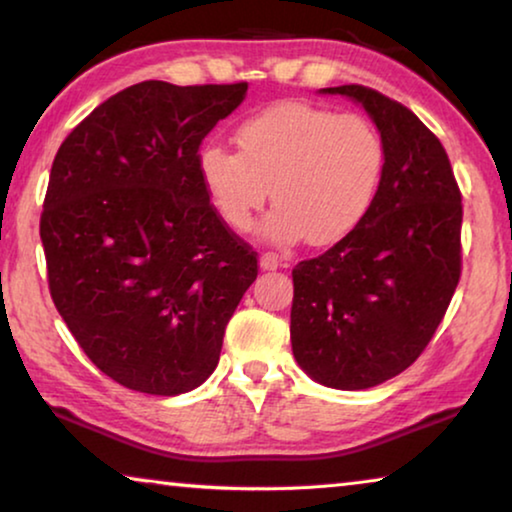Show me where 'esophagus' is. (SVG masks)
Instances as JSON below:
<instances>
[{
	"label": "esophagus",
	"mask_w": 512,
	"mask_h": 512,
	"mask_svg": "<svg viewBox=\"0 0 512 512\" xmlns=\"http://www.w3.org/2000/svg\"><path fill=\"white\" fill-rule=\"evenodd\" d=\"M261 268L277 270V268H281V258L277 254H272V251H265V254H261Z\"/></svg>",
	"instance_id": "1"
}]
</instances>
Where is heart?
I'll return each instance as SVG.
<instances>
[{"instance_id": "1", "label": "heart", "mask_w": 512, "mask_h": 512, "mask_svg": "<svg viewBox=\"0 0 512 512\" xmlns=\"http://www.w3.org/2000/svg\"><path fill=\"white\" fill-rule=\"evenodd\" d=\"M238 152L210 143L198 152V175L221 221L249 231L256 212L277 205L263 238L330 247L351 235L379 196L385 145L365 117L286 101L235 129Z\"/></svg>"}]
</instances>
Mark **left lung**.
<instances>
[{"label":"left lung","instance_id":"1","mask_svg":"<svg viewBox=\"0 0 512 512\" xmlns=\"http://www.w3.org/2000/svg\"><path fill=\"white\" fill-rule=\"evenodd\" d=\"M351 96L385 145L372 212L348 238L293 268L291 344L311 379L365 390L420 358L462 274V194L441 140L409 108L365 85Z\"/></svg>","mask_w":512,"mask_h":512}]
</instances>
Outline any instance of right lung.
I'll return each mask as SVG.
<instances>
[{
	"label": "right lung",
	"instance_id": "right-lung-1",
	"mask_svg": "<svg viewBox=\"0 0 512 512\" xmlns=\"http://www.w3.org/2000/svg\"><path fill=\"white\" fill-rule=\"evenodd\" d=\"M244 94L247 83L145 80L96 106L55 154L41 212L50 295L87 358L129 390L198 388L258 274L196 164Z\"/></svg>",
	"mask_w": 512,
	"mask_h": 512
}]
</instances>
